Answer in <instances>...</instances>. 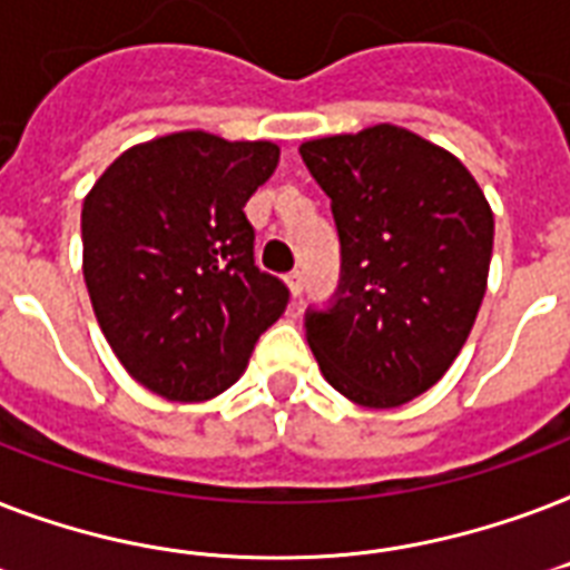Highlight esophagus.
Returning a JSON list of instances; mask_svg holds the SVG:
<instances>
[{"label":"esophagus","mask_w":570,"mask_h":570,"mask_svg":"<svg viewBox=\"0 0 570 570\" xmlns=\"http://www.w3.org/2000/svg\"><path fill=\"white\" fill-rule=\"evenodd\" d=\"M286 286H289V295H293V298H302L304 293L302 272H289V275H286Z\"/></svg>","instance_id":"obj_1"}]
</instances>
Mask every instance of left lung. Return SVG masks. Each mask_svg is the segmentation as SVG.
<instances>
[{
	"instance_id": "1",
	"label": "left lung",
	"mask_w": 570,
	"mask_h": 570,
	"mask_svg": "<svg viewBox=\"0 0 570 570\" xmlns=\"http://www.w3.org/2000/svg\"><path fill=\"white\" fill-rule=\"evenodd\" d=\"M331 197L343 277L307 343L331 387L399 407L438 384L476 322L494 213L473 174L411 129L375 124L298 147Z\"/></svg>"
}]
</instances>
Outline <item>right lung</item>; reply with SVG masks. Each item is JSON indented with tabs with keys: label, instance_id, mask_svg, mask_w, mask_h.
Returning a JSON list of instances; mask_svg holds the SVG:
<instances>
[{
	"label": "right lung",
	"instance_id": "right-lung-1",
	"mask_svg": "<svg viewBox=\"0 0 570 570\" xmlns=\"http://www.w3.org/2000/svg\"><path fill=\"white\" fill-rule=\"evenodd\" d=\"M281 147L186 129L124 150L82 204L94 316L132 379L168 402H204L248 366L289 289L254 266L248 197Z\"/></svg>",
	"mask_w": 570,
	"mask_h": 570
}]
</instances>
